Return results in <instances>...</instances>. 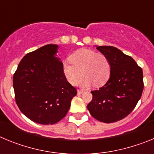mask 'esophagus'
I'll use <instances>...</instances> for the list:
<instances>
[{
  "instance_id": "34e87169",
  "label": "esophagus",
  "mask_w": 154,
  "mask_h": 154,
  "mask_svg": "<svg viewBox=\"0 0 154 154\" xmlns=\"http://www.w3.org/2000/svg\"><path fill=\"white\" fill-rule=\"evenodd\" d=\"M83 93V91L82 90H78L77 91V94H78V95H81V94H82Z\"/></svg>"
}]
</instances>
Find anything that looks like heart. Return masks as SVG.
<instances>
[{"instance_id": "b5f03b06", "label": "heart", "mask_w": 154, "mask_h": 154, "mask_svg": "<svg viewBox=\"0 0 154 154\" xmlns=\"http://www.w3.org/2000/svg\"><path fill=\"white\" fill-rule=\"evenodd\" d=\"M71 62L64 60L62 69L66 80L72 85H76L82 74L80 82L82 87L101 86L106 82L110 75V64L108 58L90 49H80L70 57Z\"/></svg>"}]
</instances>
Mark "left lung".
Listing matches in <instances>:
<instances>
[{
	"label": "left lung",
	"instance_id": "8db88e82",
	"mask_svg": "<svg viewBox=\"0 0 154 154\" xmlns=\"http://www.w3.org/2000/svg\"><path fill=\"white\" fill-rule=\"evenodd\" d=\"M110 64V77L98 90L92 91L87 105L91 115L106 123L127 116L137 106L143 90V70L132 57L112 46H96Z\"/></svg>",
	"mask_w": 154,
	"mask_h": 154
}]
</instances>
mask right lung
Wrapping results in <instances>:
<instances>
[{
	"label": "right lung",
	"mask_w": 154,
	"mask_h": 154,
	"mask_svg": "<svg viewBox=\"0 0 154 154\" xmlns=\"http://www.w3.org/2000/svg\"><path fill=\"white\" fill-rule=\"evenodd\" d=\"M58 48L50 44L28 53L13 77L19 109L39 124L52 125L63 119L77 93L64 76Z\"/></svg>",
	"instance_id": "obj_1"
}]
</instances>
